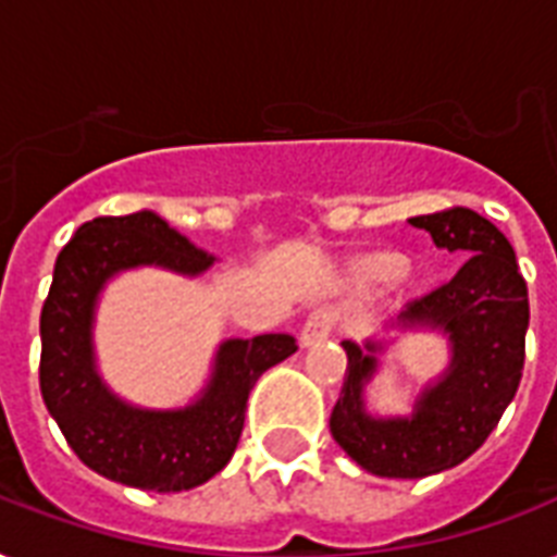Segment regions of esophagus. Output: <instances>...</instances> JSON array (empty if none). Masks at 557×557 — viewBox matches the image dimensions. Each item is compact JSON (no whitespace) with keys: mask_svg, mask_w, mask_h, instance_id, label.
<instances>
[{"mask_svg":"<svg viewBox=\"0 0 557 557\" xmlns=\"http://www.w3.org/2000/svg\"><path fill=\"white\" fill-rule=\"evenodd\" d=\"M335 326V312L332 309H314L304 323V332H300V341H304V347H312V344H321L326 335Z\"/></svg>","mask_w":557,"mask_h":557,"instance_id":"esophagus-1","label":"esophagus"}]
</instances>
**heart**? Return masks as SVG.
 <instances>
[{
    "instance_id": "obj_1",
    "label": "heart",
    "mask_w": 557,
    "mask_h": 557,
    "mask_svg": "<svg viewBox=\"0 0 557 557\" xmlns=\"http://www.w3.org/2000/svg\"><path fill=\"white\" fill-rule=\"evenodd\" d=\"M375 269H379L381 274H396V271H398V262H393V260H381L379 265H375Z\"/></svg>"
}]
</instances>
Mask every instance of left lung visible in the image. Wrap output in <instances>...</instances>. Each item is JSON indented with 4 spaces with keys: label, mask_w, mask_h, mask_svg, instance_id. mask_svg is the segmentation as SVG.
Listing matches in <instances>:
<instances>
[{
    "label": "left lung",
    "mask_w": 557,
    "mask_h": 557,
    "mask_svg": "<svg viewBox=\"0 0 557 557\" xmlns=\"http://www.w3.org/2000/svg\"><path fill=\"white\" fill-rule=\"evenodd\" d=\"M436 248L466 257L442 286L401 309V326L448 332L454 358L436 387L422 393L407 419H372L361 389L375 370V347L344 341L347 372L332 407L330 431L358 466L379 476L416 480L459 466L497 428L518 393L527 358L529 292L509 239L471 208L413 216Z\"/></svg>",
    "instance_id": "left-lung-1"
}]
</instances>
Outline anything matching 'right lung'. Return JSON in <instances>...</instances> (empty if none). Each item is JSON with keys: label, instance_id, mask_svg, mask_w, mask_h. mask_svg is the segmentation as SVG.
I'll return each mask as SVG.
<instances>
[{"label": "right lung", "instance_id": "1", "mask_svg": "<svg viewBox=\"0 0 557 557\" xmlns=\"http://www.w3.org/2000/svg\"><path fill=\"white\" fill-rule=\"evenodd\" d=\"M210 262L150 210L91 219L57 253L39 314V389L83 466L107 480L164 494L208 483L234 457L257 379L297 349L280 332L225 341L196 405L156 413L117 401L91 364V312L103 283L133 265L199 274Z\"/></svg>", "mask_w": 557, "mask_h": 557}]
</instances>
